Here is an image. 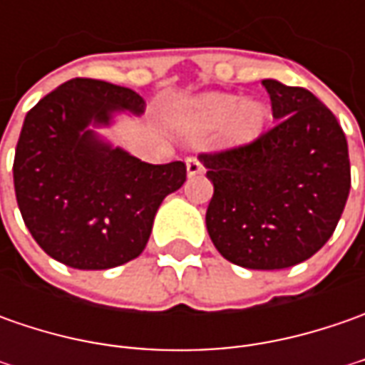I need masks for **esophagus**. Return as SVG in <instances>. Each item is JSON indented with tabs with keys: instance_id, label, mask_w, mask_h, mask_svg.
Instances as JSON below:
<instances>
[{
	"instance_id": "obj_1",
	"label": "esophagus",
	"mask_w": 365,
	"mask_h": 365,
	"mask_svg": "<svg viewBox=\"0 0 365 365\" xmlns=\"http://www.w3.org/2000/svg\"><path fill=\"white\" fill-rule=\"evenodd\" d=\"M187 173H189L190 176L201 175V173H203V162H201L199 156H189V158H187Z\"/></svg>"
}]
</instances>
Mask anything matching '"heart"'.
Masks as SVG:
<instances>
[{
  "mask_svg": "<svg viewBox=\"0 0 365 365\" xmlns=\"http://www.w3.org/2000/svg\"><path fill=\"white\" fill-rule=\"evenodd\" d=\"M266 115V106L258 99H247L237 106L235 95L211 93L185 107L180 121L192 132H209L225 123L227 140L232 144H245L262 132Z\"/></svg>",
  "mask_w": 365,
  "mask_h": 365,
  "instance_id": "1",
  "label": "heart"
}]
</instances>
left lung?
Returning a JSON list of instances; mask_svg holds the SVG:
<instances>
[{"instance_id": "left-lung-1", "label": "left lung", "mask_w": 365, "mask_h": 365, "mask_svg": "<svg viewBox=\"0 0 365 365\" xmlns=\"http://www.w3.org/2000/svg\"><path fill=\"white\" fill-rule=\"evenodd\" d=\"M270 130L247 144L201 152L213 197L207 232L219 254L250 270H282L327 244L351 187L345 133L302 87L262 81Z\"/></svg>"}]
</instances>
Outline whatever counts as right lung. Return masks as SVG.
Returning a JSON list of instances; mask_svg holds the SVG:
<instances>
[{
	"label": "right lung",
	"instance_id": "add662e5",
	"mask_svg": "<svg viewBox=\"0 0 365 365\" xmlns=\"http://www.w3.org/2000/svg\"><path fill=\"white\" fill-rule=\"evenodd\" d=\"M132 89L71 78L36 103L21 128L14 189L21 219L50 258L107 270L138 258L166 195L187 180L185 162L148 164L101 144L87 125L111 113H142Z\"/></svg>",
	"mask_w": 365,
	"mask_h": 365
}]
</instances>
